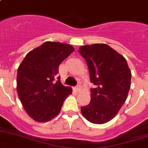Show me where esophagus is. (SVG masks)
Returning a JSON list of instances; mask_svg holds the SVG:
<instances>
[{"label":"esophagus","instance_id":"1","mask_svg":"<svg viewBox=\"0 0 148 148\" xmlns=\"http://www.w3.org/2000/svg\"><path fill=\"white\" fill-rule=\"evenodd\" d=\"M74 90H75V91H76V92H79L81 90V88H80V86H79V85H78V86L77 87H75V88H74Z\"/></svg>","mask_w":148,"mask_h":148}]
</instances>
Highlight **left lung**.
Segmentation results:
<instances>
[{
  "label": "left lung",
  "mask_w": 148,
  "mask_h": 148,
  "mask_svg": "<svg viewBox=\"0 0 148 148\" xmlns=\"http://www.w3.org/2000/svg\"><path fill=\"white\" fill-rule=\"evenodd\" d=\"M79 52L88 66L90 102L81 108L88 121L106 123L117 115L127 99L131 85V71L123 55L104 43L80 46Z\"/></svg>",
  "instance_id": "8db88e82"
}]
</instances>
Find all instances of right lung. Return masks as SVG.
Masks as SVG:
<instances>
[{
    "instance_id": "obj_1",
    "label": "right lung",
    "mask_w": 148,
    "mask_h": 148,
    "mask_svg": "<svg viewBox=\"0 0 148 148\" xmlns=\"http://www.w3.org/2000/svg\"><path fill=\"white\" fill-rule=\"evenodd\" d=\"M73 45L45 42L29 51L17 71V93L24 109L33 120L47 122L60 112L73 92L55 79L61 62L74 51Z\"/></svg>"
}]
</instances>
